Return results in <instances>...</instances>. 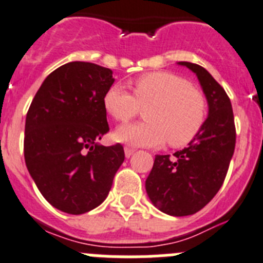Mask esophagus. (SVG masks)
Segmentation results:
<instances>
[{
	"label": "esophagus",
	"mask_w": 263,
	"mask_h": 263,
	"mask_svg": "<svg viewBox=\"0 0 263 263\" xmlns=\"http://www.w3.org/2000/svg\"><path fill=\"white\" fill-rule=\"evenodd\" d=\"M134 153H135V149L128 148V146H126V148H124V156H126V158H129V157H131Z\"/></svg>",
	"instance_id": "esophagus-1"
}]
</instances>
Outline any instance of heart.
Returning <instances> with one entry per match:
<instances>
[{
  "mask_svg": "<svg viewBox=\"0 0 263 263\" xmlns=\"http://www.w3.org/2000/svg\"><path fill=\"white\" fill-rule=\"evenodd\" d=\"M134 96L120 85L107 88L104 109L117 122L132 119L145 107L146 120L117 128L119 143L157 148L167 141L171 146L190 144L202 128L206 118L205 96L176 73L149 72L131 83Z\"/></svg>",
  "mask_w": 263,
  "mask_h": 263,
  "instance_id": "obj_1",
  "label": "heart"
}]
</instances>
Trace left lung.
Returning a JSON list of instances; mask_svg holds the SVG:
<instances>
[{"label": "left lung", "instance_id": "8db88e82", "mask_svg": "<svg viewBox=\"0 0 263 263\" xmlns=\"http://www.w3.org/2000/svg\"><path fill=\"white\" fill-rule=\"evenodd\" d=\"M197 76L208 102V118L187 148L154 159L145 190L157 209L173 217L201 210L222 187L236 143L234 112L227 93L200 65L178 62Z\"/></svg>", "mask_w": 263, "mask_h": 263}]
</instances>
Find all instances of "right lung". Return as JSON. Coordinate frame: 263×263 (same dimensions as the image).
I'll list each match as a JSON object with an SVG mask.
<instances>
[{"instance_id": "obj_1", "label": "right lung", "mask_w": 263, "mask_h": 263, "mask_svg": "<svg viewBox=\"0 0 263 263\" xmlns=\"http://www.w3.org/2000/svg\"><path fill=\"white\" fill-rule=\"evenodd\" d=\"M115 79L110 68L68 62L49 73L26 117L24 159L41 195L55 209L83 214L101 205L124 161L109 132L102 98Z\"/></svg>"}]
</instances>
